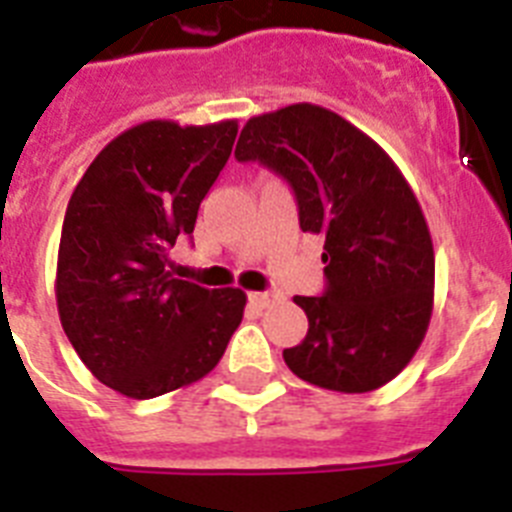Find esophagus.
<instances>
[{
  "label": "esophagus",
  "instance_id": "esophagus-1",
  "mask_svg": "<svg viewBox=\"0 0 512 512\" xmlns=\"http://www.w3.org/2000/svg\"><path fill=\"white\" fill-rule=\"evenodd\" d=\"M273 299H276V294H273V291H255V294H249V302L257 304V307H268Z\"/></svg>",
  "mask_w": 512,
  "mask_h": 512
}]
</instances>
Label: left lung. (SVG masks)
<instances>
[{
  "mask_svg": "<svg viewBox=\"0 0 512 512\" xmlns=\"http://www.w3.org/2000/svg\"><path fill=\"white\" fill-rule=\"evenodd\" d=\"M234 156L281 174L302 231L325 239L328 289L294 296L309 330L283 362L338 393L388 385L422 346L435 304V247L406 176L372 137L315 103L252 117Z\"/></svg>",
  "mask_w": 512,
  "mask_h": 512,
  "instance_id": "obj_1",
  "label": "left lung"
}]
</instances>
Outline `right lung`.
Masks as SVG:
<instances>
[{"mask_svg":"<svg viewBox=\"0 0 512 512\" xmlns=\"http://www.w3.org/2000/svg\"><path fill=\"white\" fill-rule=\"evenodd\" d=\"M236 130V119L135 124L93 158L67 203L59 320L93 377L127 398L205 377L242 322V289H203L169 270V249L195 229Z\"/></svg>","mask_w":512,"mask_h":512,"instance_id":"obj_1","label":"right lung"}]
</instances>
